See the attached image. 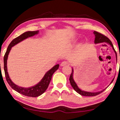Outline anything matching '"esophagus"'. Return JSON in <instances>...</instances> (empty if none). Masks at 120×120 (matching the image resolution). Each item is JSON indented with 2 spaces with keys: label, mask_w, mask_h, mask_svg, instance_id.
Returning <instances> with one entry per match:
<instances>
[{
  "label": "esophagus",
  "mask_w": 120,
  "mask_h": 120,
  "mask_svg": "<svg viewBox=\"0 0 120 120\" xmlns=\"http://www.w3.org/2000/svg\"><path fill=\"white\" fill-rule=\"evenodd\" d=\"M68 62L65 61H63V62H62L61 63V64H60V65H61V66H62V67H63V66H64V65H68Z\"/></svg>",
  "instance_id": "esophagus-1"
}]
</instances>
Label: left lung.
<instances>
[{"label": "left lung", "mask_w": 120, "mask_h": 120, "mask_svg": "<svg viewBox=\"0 0 120 120\" xmlns=\"http://www.w3.org/2000/svg\"><path fill=\"white\" fill-rule=\"evenodd\" d=\"M94 34H95V41H94V43H95V44H98V43H107L109 44V45H110L111 46V47H112L113 49L114 50V52L116 53V61H117V55H116V52L115 49H114V48L113 47V44H112V42L111 41L109 40L108 38L106 37L105 35H104V34H101V33L98 32L97 31H94ZM73 69L72 68V73H71V74L70 75V77L69 78V80L70 81V83L71 86L73 87V88L74 89L75 91L77 92L78 93H79L80 95H82V96H96L97 95H98V94H100L104 90H105V89H104V90L101 91H99L98 92H86V91H82L78 87L77 85H76V83H75V82L74 80V79H73ZM114 78L111 81V82L110 83H111L112 82H113V81L114 80Z\"/></svg>", "instance_id": "8db88e82"}]
</instances>
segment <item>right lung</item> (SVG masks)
<instances>
[{
  "label": "right lung",
  "instance_id": "1",
  "mask_svg": "<svg viewBox=\"0 0 120 120\" xmlns=\"http://www.w3.org/2000/svg\"><path fill=\"white\" fill-rule=\"evenodd\" d=\"M39 32V31H27L24 32L21 35H19L18 37L15 38L14 40L12 41V42L10 43L8 47L6 53L4 56V71L5 73V76H6V78L7 81L8 83L11 87L15 91H17V92L21 93L22 95L29 96V97H38L41 95L44 92L47 90L48 86V85L50 83V81L52 79V76L53 74L56 71H57L59 65L57 64L55 65L52 68H51L48 72L45 74L44 77L42 78V79L41 80L40 82L38 83L37 85H35L34 86H31L30 88H23L21 87V86H18L12 82L8 75V73L7 72V59L8 57V55L10 52L11 48L14 46L15 45L17 44V43H19L20 42L22 41V40L27 39V38L32 37L34 35L37 34Z\"/></svg>",
  "mask_w": 120,
  "mask_h": 120
}]
</instances>
